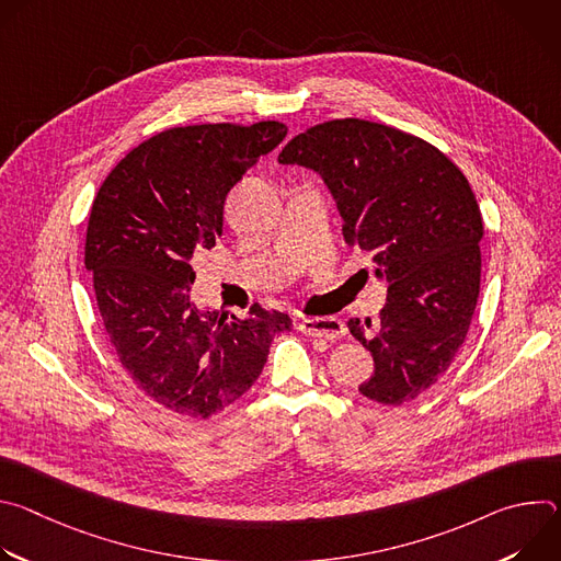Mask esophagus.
Returning <instances> with one entry per match:
<instances>
[{"instance_id":"34e87169","label":"esophagus","mask_w":561,"mask_h":561,"mask_svg":"<svg viewBox=\"0 0 561 561\" xmlns=\"http://www.w3.org/2000/svg\"><path fill=\"white\" fill-rule=\"evenodd\" d=\"M299 331L304 335L324 337V340H340L346 333L344 322L337 317H304L299 322Z\"/></svg>"}]
</instances>
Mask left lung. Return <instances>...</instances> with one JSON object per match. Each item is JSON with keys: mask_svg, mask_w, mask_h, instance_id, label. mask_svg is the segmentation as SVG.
Returning a JSON list of instances; mask_svg holds the SVG:
<instances>
[{"mask_svg": "<svg viewBox=\"0 0 561 561\" xmlns=\"http://www.w3.org/2000/svg\"><path fill=\"white\" fill-rule=\"evenodd\" d=\"M279 164L324 180L346 244L368 251L388 284L370 337L348 322L375 359L359 392L386 407L411 402L448 370L477 306L484 224L468 180L433 144L355 117L299 133Z\"/></svg>", "mask_w": 561, "mask_h": 561, "instance_id": "8db88e82", "label": "left lung"}]
</instances>
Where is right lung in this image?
Here are the masks:
<instances>
[{"instance_id": "obj_1", "label": "right lung", "mask_w": 561, "mask_h": 561, "mask_svg": "<svg viewBox=\"0 0 561 561\" xmlns=\"http://www.w3.org/2000/svg\"><path fill=\"white\" fill-rule=\"evenodd\" d=\"M286 133L282 122L169 128L133 148L93 202L84 264L104 329L137 388L173 413L230 407L293 327L260 304L247 319L199 310L188 293L193 255L221 237L228 191Z\"/></svg>"}]
</instances>
